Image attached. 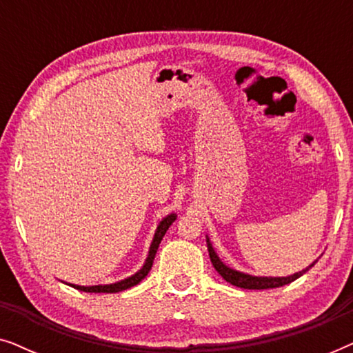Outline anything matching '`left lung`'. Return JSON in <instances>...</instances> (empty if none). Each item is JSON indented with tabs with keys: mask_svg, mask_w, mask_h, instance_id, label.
Instances as JSON below:
<instances>
[{
	"mask_svg": "<svg viewBox=\"0 0 353 353\" xmlns=\"http://www.w3.org/2000/svg\"><path fill=\"white\" fill-rule=\"evenodd\" d=\"M205 241H207V249H209V255L212 260V265H214L216 272L225 281H228L230 284H233L236 288H243V289H273V288H281L286 286V284L296 281L297 278H301L302 274H305L308 270H310L313 265L318 262V259L315 262H312L307 268H303L302 272L288 274V276H255V274H249L244 272H239V270L231 268L226 265L223 260L219 257L216 250L214 249V245L210 243L209 234H205Z\"/></svg>",
	"mask_w": 353,
	"mask_h": 353,
	"instance_id": "left-lung-1",
	"label": "left lung"
}]
</instances>
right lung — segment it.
I'll return each instance as SVG.
<instances>
[{"label":"right lung","mask_w":353,"mask_h":353,"mask_svg":"<svg viewBox=\"0 0 353 353\" xmlns=\"http://www.w3.org/2000/svg\"><path fill=\"white\" fill-rule=\"evenodd\" d=\"M175 220H176V214H175V212H172V214L165 215L161 221H159L156 233H154V238L151 241V245H149L148 257H146V260H144L143 267L139 268L137 273H133L132 276H127L125 279H120V281H115V283H110V284H96V286H80V284H70V283H65V281H62V283L69 284V286L79 289V291H83V292H108V294L122 292V291H125V289L137 286L138 283H141L143 279L148 276L149 270H151V267H152L154 257H156L159 244H161L162 238L165 236L168 226H170Z\"/></svg>","instance_id":"obj_1"}]
</instances>
